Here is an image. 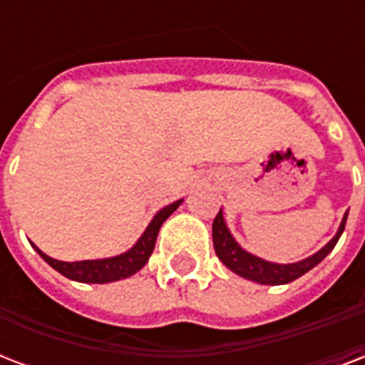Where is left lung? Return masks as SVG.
Masks as SVG:
<instances>
[{
	"label": "left lung",
	"instance_id": "obj_1",
	"mask_svg": "<svg viewBox=\"0 0 365 365\" xmlns=\"http://www.w3.org/2000/svg\"><path fill=\"white\" fill-rule=\"evenodd\" d=\"M349 212L343 217L341 222V227L337 231L334 239L329 240L326 246H324L320 252H317L311 257L299 261V263H289V265H277V263H269V261H263L255 255L248 254L240 248L239 244L235 242V239L229 233V229L225 227V222H223L222 210L217 212V216L214 217V223H212V240H214V250H216L217 257L223 261V265L229 267L231 271L240 274V277L248 278V280H254L257 284H271V286H278V284H288L294 282L295 278L303 277L305 272H309L312 267H317L320 261L326 257V255L334 250V246L339 240L341 233L345 231V223Z\"/></svg>",
	"mask_w": 365,
	"mask_h": 365
}]
</instances>
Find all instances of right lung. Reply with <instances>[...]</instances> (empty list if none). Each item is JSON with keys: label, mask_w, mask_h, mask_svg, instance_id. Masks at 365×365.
<instances>
[{"label": "right lung", "mask_w": 365, "mask_h": 365, "mask_svg": "<svg viewBox=\"0 0 365 365\" xmlns=\"http://www.w3.org/2000/svg\"><path fill=\"white\" fill-rule=\"evenodd\" d=\"M182 205V200L172 202L160 212H157V216L153 217V222L149 223V227L145 229V233L140 237L134 248H130L125 254L117 255V257H110V259H94V261H73V263H66V261H58L48 257L37 250V254L41 255L43 259L47 261L48 265L56 269L60 274H64L66 278L77 280V282L87 284H106L113 282V280H121V278L130 277L134 272H138L145 263H148L149 255L153 254L155 240L159 235L160 225L166 222V217L170 216L172 212L176 210L178 206Z\"/></svg>", "instance_id": "add662e5"}]
</instances>
